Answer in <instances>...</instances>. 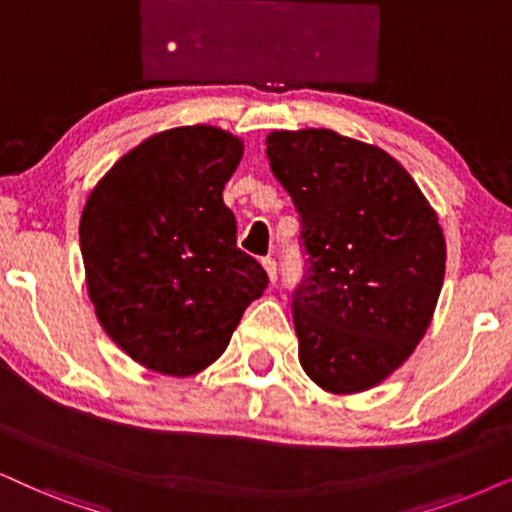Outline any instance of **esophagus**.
<instances>
[{"label": "esophagus", "mask_w": 512, "mask_h": 512, "mask_svg": "<svg viewBox=\"0 0 512 512\" xmlns=\"http://www.w3.org/2000/svg\"><path fill=\"white\" fill-rule=\"evenodd\" d=\"M262 267H264V271H267L269 281H271V283H276V278H278V267H276V260H274V257H264V260H262Z\"/></svg>", "instance_id": "esophagus-1"}]
</instances>
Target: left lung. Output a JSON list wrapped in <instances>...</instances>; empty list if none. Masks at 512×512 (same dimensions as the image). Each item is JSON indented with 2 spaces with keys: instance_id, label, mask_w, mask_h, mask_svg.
<instances>
[{
  "instance_id": "obj_1",
  "label": "left lung",
  "mask_w": 512,
  "mask_h": 512,
  "mask_svg": "<svg viewBox=\"0 0 512 512\" xmlns=\"http://www.w3.org/2000/svg\"><path fill=\"white\" fill-rule=\"evenodd\" d=\"M269 167L300 215V364L333 394L371 390L428 331L444 283L435 210L392 155L331 129L274 132Z\"/></svg>"
}]
</instances>
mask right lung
Returning <instances> with one entry per match:
<instances>
[{"label": "right lung", "instance_id": "right-lung-1", "mask_svg": "<svg viewBox=\"0 0 512 512\" xmlns=\"http://www.w3.org/2000/svg\"><path fill=\"white\" fill-rule=\"evenodd\" d=\"M241 155V139L217 127L167 129L122 155L84 205L80 248L96 316L155 373L208 368L269 283L236 248L222 198Z\"/></svg>", "mask_w": 512, "mask_h": 512}]
</instances>
